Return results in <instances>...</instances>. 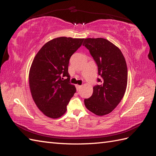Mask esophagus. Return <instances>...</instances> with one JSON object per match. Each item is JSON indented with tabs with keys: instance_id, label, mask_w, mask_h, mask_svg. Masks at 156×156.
<instances>
[{
	"instance_id": "esophagus-1",
	"label": "esophagus",
	"mask_w": 156,
	"mask_h": 156,
	"mask_svg": "<svg viewBox=\"0 0 156 156\" xmlns=\"http://www.w3.org/2000/svg\"><path fill=\"white\" fill-rule=\"evenodd\" d=\"M81 87H82V85H78V84H77V85H76V88H77V90H79L81 88Z\"/></svg>"
}]
</instances>
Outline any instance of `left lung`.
<instances>
[{"label":"left lung","mask_w":156,"mask_h":156,"mask_svg":"<svg viewBox=\"0 0 156 156\" xmlns=\"http://www.w3.org/2000/svg\"><path fill=\"white\" fill-rule=\"evenodd\" d=\"M83 45L89 50L98 65L100 85L93 87L92 96L84 100L88 110L98 116L111 112L123 98L127 84V68L120 49L108 40L86 38Z\"/></svg>","instance_id":"8db88e82"}]
</instances>
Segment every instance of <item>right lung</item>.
Listing matches in <instances>:
<instances>
[{
	"label": "right lung",
	"mask_w": 156,
	"mask_h": 156,
	"mask_svg": "<svg viewBox=\"0 0 156 156\" xmlns=\"http://www.w3.org/2000/svg\"><path fill=\"white\" fill-rule=\"evenodd\" d=\"M83 40L69 37L54 38L42 47L32 61L29 75L32 98L48 117L56 119L64 115L76 92L69 81V60ZM62 76L67 79L62 80Z\"/></svg>",
	"instance_id": "right-lung-1"
}]
</instances>
